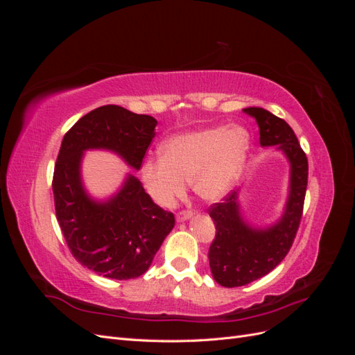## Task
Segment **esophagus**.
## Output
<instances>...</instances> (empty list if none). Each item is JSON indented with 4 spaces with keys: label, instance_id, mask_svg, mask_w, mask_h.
I'll list each match as a JSON object with an SVG mask.
<instances>
[{
    "label": "esophagus",
    "instance_id": "34e87169",
    "mask_svg": "<svg viewBox=\"0 0 355 355\" xmlns=\"http://www.w3.org/2000/svg\"><path fill=\"white\" fill-rule=\"evenodd\" d=\"M192 214H194V211H192V210L179 211V213L176 214V220H178V222H185V220H188V219L192 218Z\"/></svg>",
    "mask_w": 355,
    "mask_h": 355
}]
</instances>
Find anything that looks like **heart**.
I'll use <instances>...</instances> for the list:
<instances>
[{
	"mask_svg": "<svg viewBox=\"0 0 355 355\" xmlns=\"http://www.w3.org/2000/svg\"><path fill=\"white\" fill-rule=\"evenodd\" d=\"M252 136L241 125H213L168 137L163 155L141 166V180L157 204L173 206L191 180L192 191L206 201H219L237 185L247 163Z\"/></svg>",
	"mask_w": 355,
	"mask_h": 355,
	"instance_id": "b5f03b06",
	"label": "heart"
}]
</instances>
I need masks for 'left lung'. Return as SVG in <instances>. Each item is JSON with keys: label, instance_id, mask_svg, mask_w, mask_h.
<instances>
[{"label": "left lung", "instance_id": "left-lung-1", "mask_svg": "<svg viewBox=\"0 0 355 355\" xmlns=\"http://www.w3.org/2000/svg\"><path fill=\"white\" fill-rule=\"evenodd\" d=\"M259 125L261 146H275L288 161V196L280 219L270 227L256 228L241 213L239 191H234L209 209L216 225L209 250V263L214 282L223 287H240L271 272L290 247L302 218L308 184V159L297 137L284 120L257 106L244 110Z\"/></svg>", "mask_w": 355, "mask_h": 355}]
</instances>
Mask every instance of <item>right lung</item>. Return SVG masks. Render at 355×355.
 <instances>
[{
    "label": "right lung",
    "instance_id": "obj_1",
    "mask_svg": "<svg viewBox=\"0 0 355 355\" xmlns=\"http://www.w3.org/2000/svg\"><path fill=\"white\" fill-rule=\"evenodd\" d=\"M155 125L151 115L105 105L81 116L60 145L53 175L59 227L75 259L114 280H130L148 271L175 227V216L158 207L132 173L111 197L93 198L83 184L84 153L103 149L139 170Z\"/></svg>",
    "mask_w": 355,
    "mask_h": 355
}]
</instances>
